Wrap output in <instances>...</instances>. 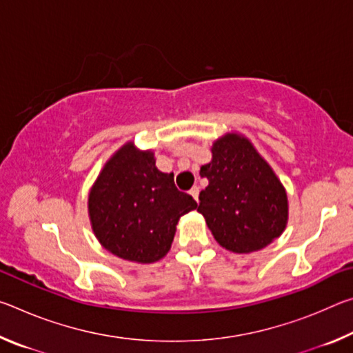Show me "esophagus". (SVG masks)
Returning <instances> with one entry per match:
<instances>
[{"mask_svg": "<svg viewBox=\"0 0 353 353\" xmlns=\"http://www.w3.org/2000/svg\"><path fill=\"white\" fill-rule=\"evenodd\" d=\"M190 194L193 196V198H194L196 201H198V198H199V187H193V188H191V190H190Z\"/></svg>", "mask_w": 353, "mask_h": 353, "instance_id": "1", "label": "esophagus"}]
</instances>
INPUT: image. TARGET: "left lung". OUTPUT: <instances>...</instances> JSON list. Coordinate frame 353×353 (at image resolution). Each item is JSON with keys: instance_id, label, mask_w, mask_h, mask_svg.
I'll list each match as a JSON object with an SVG mask.
<instances>
[{"instance_id": "1", "label": "left lung", "mask_w": 353, "mask_h": 353, "mask_svg": "<svg viewBox=\"0 0 353 353\" xmlns=\"http://www.w3.org/2000/svg\"><path fill=\"white\" fill-rule=\"evenodd\" d=\"M213 159L201 168L208 185L198 212L221 246L236 254L266 248L288 219L285 188L271 166L244 137L227 134L214 141Z\"/></svg>"}]
</instances>
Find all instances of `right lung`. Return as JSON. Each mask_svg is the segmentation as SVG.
Here are the masks:
<instances>
[{
    "label": "right lung",
    "instance_id": "add662e5",
    "mask_svg": "<svg viewBox=\"0 0 353 353\" xmlns=\"http://www.w3.org/2000/svg\"><path fill=\"white\" fill-rule=\"evenodd\" d=\"M198 207L174 174L155 168L154 154L128 143L105 163L88 198L93 232L119 259L154 263L166 255L182 214Z\"/></svg>",
    "mask_w": 353,
    "mask_h": 353
}]
</instances>
